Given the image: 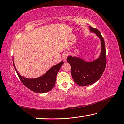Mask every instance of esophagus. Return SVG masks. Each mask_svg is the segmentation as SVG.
<instances>
[{"label": "esophagus", "instance_id": "esophagus-1", "mask_svg": "<svg viewBox=\"0 0 124 124\" xmlns=\"http://www.w3.org/2000/svg\"><path fill=\"white\" fill-rule=\"evenodd\" d=\"M68 56V53H64L62 55V59L63 60V61L64 62H66L67 61V56Z\"/></svg>", "mask_w": 124, "mask_h": 124}]
</instances>
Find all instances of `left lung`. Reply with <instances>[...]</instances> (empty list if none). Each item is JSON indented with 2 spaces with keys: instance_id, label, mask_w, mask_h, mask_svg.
Wrapping results in <instances>:
<instances>
[{
  "instance_id": "left-lung-1",
  "label": "left lung",
  "mask_w": 124,
  "mask_h": 124,
  "mask_svg": "<svg viewBox=\"0 0 124 124\" xmlns=\"http://www.w3.org/2000/svg\"><path fill=\"white\" fill-rule=\"evenodd\" d=\"M91 32L95 33L101 40V53L97 59L91 62L85 61L78 57L68 56L67 62L71 65V76L74 82L84 86L95 83L101 78L106 64V54L104 39L97 29L89 27Z\"/></svg>"
}]
</instances>
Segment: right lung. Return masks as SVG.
<instances>
[{
    "label": "right lung",
    "mask_w": 124,
    "mask_h": 124,
    "mask_svg": "<svg viewBox=\"0 0 124 124\" xmlns=\"http://www.w3.org/2000/svg\"><path fill=\"white\" fill-rule=\"evenodd\" d=\"M13 62L14 69L18 74L19 78L24 85L34 93H47L53 89L55 84L58 72L61 67L64 63L63 61H61L59 64L54 65L44 75L38 78H27L21 76L19 74L14 65L13 59Z\"/></svg>",
    "instance_id": "1"
}]
</instances>
